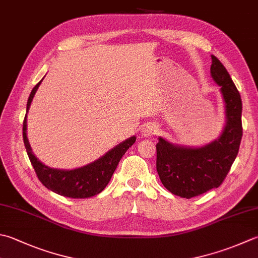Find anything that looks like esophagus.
Instances as JSON below:
<instances>
[{
  "label": "esophagus",
  "mask_w": 258,
  "mask_h": 258,
  "mask_svg": "<svg viewBox=\"0 0 258 258\" xmlns=\"http://www.w3.org/2000/svg\"><path fill=\"white\" fill-rule=\"evenodd\" d=\"M158 126H155L154 124H148L142 128V135L145 136V138H152V136L158 134Z\"/></svg>",
  "instance_id": "34e87169"
}]
</instances>
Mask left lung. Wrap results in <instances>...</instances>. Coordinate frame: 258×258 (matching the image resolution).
I'll list each match as a JSON object with an SVG mask.
<instances>
[{"instance_id": "8db88e82", "label": "left lung", "mask_w": 258, "mask_h": 258, "mask_svg": "<svg viewBox=\"0 0 258 258\" xmlns=\"http://www.w3.org/2000/svg\"><path fill=\"white\" fill-rule=\"evenodd\" d=\"M211 77L220 86L226 126L218 140L199 149L175 146L162 138L156 144V170L171 194L190 199L224 182L238 154L243 126L239 92L218 58L211 54Z\"/></svg>"}]
</instances>
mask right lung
<instances>
[{"label":"right lung","mask_w":258,"mask_h":258,"mask_svg":"<svg viewBox=\"0 0 258 258\" xmlns=\"http://www.w3.org/2000/svg\"><path fill=\"white\" fill-rule=\"evenodd\" d=\"M41 82L34 86L29 96L27 112ZM135 136H132L128 140L124 141L123 143L115 146L97 161L83 166V168L75 170H55L42 164L32 153L31 146H30L27 138V114H25L23 120L24 146L40 182L53 192L68 197V198H89V197L102 192L108 184L122 156L135 143Z\"/></svg>","instance_id":"add662e5"}]
</instances>
